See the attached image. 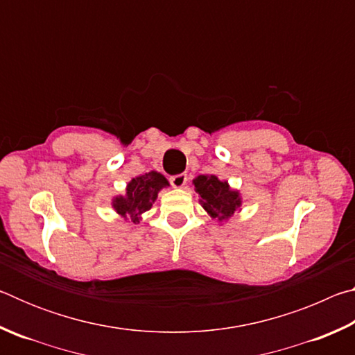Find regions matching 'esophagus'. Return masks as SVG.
Listing matches in <instances>:
<instances>
[{
  "label": "esophagus",
  "instance_id": "obj_1",
  "mask_svg": "<svg viewBox=\"0 0 355 355\" xmlns=\"http://www.w3.org/2000/svg\"><path fill=\"white\" fill-rule=\"evenodd\" d=\"M188 183V173H178V175L171 177V184L173 188H184Z\"/></svg>",
  "mask_w": 355,
  "mask_h": 355
}]
</instances>
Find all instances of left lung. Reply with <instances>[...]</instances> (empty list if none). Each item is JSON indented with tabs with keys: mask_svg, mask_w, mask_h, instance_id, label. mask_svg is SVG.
Segmentation results:
<instances>
[{
	"mask_svg": "<svg viewBox=\"0 0 355 355\" xmlns=\"http://www.w3.org/2000/svg\"><path fill=\"white\" fill-rule=\"evenodd\" d=\"M194 189L200 196V203L213 219L228 220L241 208V194L232 189L228 182H220L216 175H199L192 180Z\"/></svg>",
	"mask_w": 355,
	"mask_h": 355,
	"instance_id": "1",
	"label": "left lung"
}]
</instances>
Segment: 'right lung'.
<instances>
[{
  "label": "right lung",
  "mask_w": 355,
  "mask_h": 355,
  "mask_svg": "<svg viewBox=\"0 0 355 355\" xmlns=\"http://www.w3.org/2000/svg\"><path fill=\"white\" fill-rule=\"evenodd\" d=\"M169 182L163 173L152 171L131 180L127 184L123 196L112 199V208L125 220L137 224L142 219V214L148 211L158 197V192L167 188Z\"/></svg>",
  "instance_id": "right-lung-1"
}]
</instances>
